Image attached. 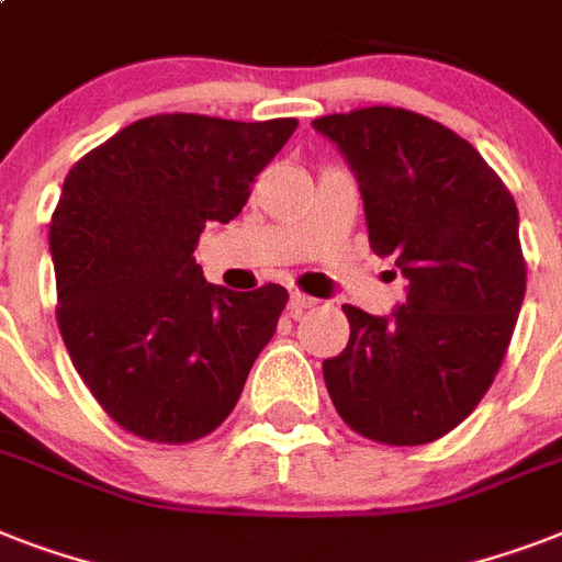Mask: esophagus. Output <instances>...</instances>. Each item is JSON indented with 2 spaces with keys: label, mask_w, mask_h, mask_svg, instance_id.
<instances>
[{
  "label": "esophagus",
  "mask_w": 562,
  "mask_h": 562,
  "mask_svg": "<svg viewBox=\"0 0 562 562\" xmlns=\"http://www.w3.org/2000/svg\"><path fill=\"white\" fill-rule=\"evenodd\" d=\"M312 306H315V300L306 297V294H300V291H291V297H289L291 317L303 315V312H306V308H312Z\"/></svg>",
  "instance_id": "34e87169"
}]
</instances>
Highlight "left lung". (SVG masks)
Returning <instances> with one entry per match:
<instances>
[{
  "instance_id": "obj_1",
  "label": "left lung",
  "mask_w": 562,
  "mask_h": 562,
  "mask_svg": "<svg viewBox=\"0 0 562 562\" xmlns=\"http://www.w3.org/2000/svg\"><path fill=\"white\" fill-rule=\"evenodd\" d=\"M359 180L370 247L408 280L387 317L344 306L350 341L324 361L352 431L419 446L470 417L496 379L525 300L519 212L467 139L402 108L312 122Z\"/></svg>"
}]
</instances>
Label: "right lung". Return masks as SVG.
I'll use <instances>...</instances> for the list:
<instances>
[{
	"label": "right lung",
	"instance_id": "1",
	"mask_svg": "<svg viewBox=\"0 0 562 562\" xmlns=\"http://www.w3.org/2000/svg\"><path fill=\"white\" fill-rule=\"evenodd\" d=\"M297 119L233 122L160 113L83 154L48 227L57 326L113 423L154 443H192L236 408L289 291L203 280L194 247L227 224Z\"/></svg>",
	"mask_w": 562,
	"mask_h": 562
}]
</instances>
